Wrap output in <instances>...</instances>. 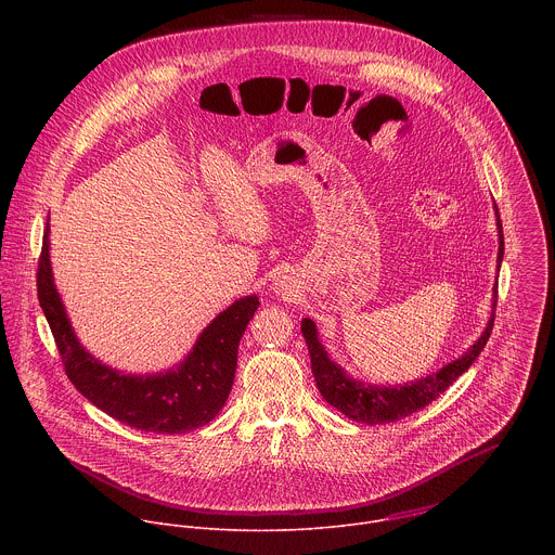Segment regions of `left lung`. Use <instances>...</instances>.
<instances>
[{"label": "left lung", "instance_id": "8db88e82", "mask_svg": "<svg viewBox=\"0 0 555 555\" xmlns=\"http://www.w3.org/2000/svg\"><path fill=\"white\" fill-rule=\"evenodd\" d=\"M498 211V209H495ZM498 233H500V249H498V264L502 262L504 256V237H502V224L498 216ZM495 299H493V310L498 306V284L493 288ZM493 317L489 318V324L485 333L478 337L475 346L460 357L457 361L444 365L440 372L421 378L416 383L403 385V387H378V385H363L344 374L339 365H335L328 357L326 350L318 341L317 324L306 318L301 322V331L310 350L312 359V374L317 378L318 391L324 397L331 405H335L341 414H346L352 421L367 423V425H378V423H393L399 421L427 403H431L436 397L442 396L473 363L480 350L485 348L491 328H493Z\"/></svg>", "mask_w": 555, "mask_h": 555}]
</instances>
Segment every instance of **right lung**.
<instances>
[{"label":"right lung","instance_id":"right-lung-1","mask_svg":"<svg viewBox=\"0 0 555 555\" xmlns=\"http://www.w3.org/2000/svg\"><path fill=\"white\" fill-rule=\"evenodd\" d=\"M38 301L55 337L66 376L108 416L154 434H183L207 425L227 403L237 370V348L260 301L245 297L216 318L196 339L188 359L158 376H126L98 363L80 346L49 262V229L38 258Z\"/></svg>","mask_w":555,"mask_h":555}]
</instances>
